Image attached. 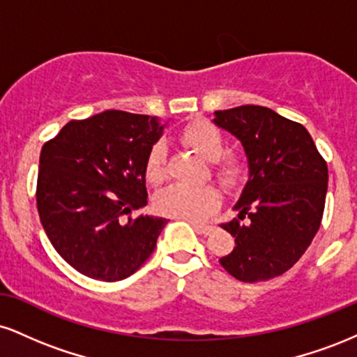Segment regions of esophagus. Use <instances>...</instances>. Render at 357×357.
Here are the masks:
<instances>
[{"label":"esophagus","instance_id":"obj_1","mask_svg":"<svg viewBox=\"0 0 357 357\" xmlns=\"http://www.w3.org/2000/svg\"><path fill=\"white\" fill-rule=\"evenodd\" d=\"M192 228H195L196 231L199 233V235H210L213 231V227L211 225H204V223H196V221H191Z\"/></svg>","mask_w":357,"mask_h":357}]
</instances>
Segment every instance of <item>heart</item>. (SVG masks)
Masks as SVG:
<instances>
[{"label": "heart", "instance_id": "obj_1", "mask_svg": "<svg viewBox=\"0 0 357 357\" xmlns=\"http://www.w3.org/2000/svg\"><path fill=\"white\" fill-rule=\"evenodd\" d=\"M181 141L210 162L211 178L225 191L233 192L243 184L248 173L247 159L243 154L233 151L225 153L227 139L218 127L206 121L192 122L181 132ZM166 146L162 142H155L147 153L146 179L151 184H161L166 179ZM154 204L155 210L165 216L198 221L218 208L220 191L211 184L196 190L171 186L159 192Z\"/></svg>", "mask_w": 357, "mask_h": 357}]
</instances>
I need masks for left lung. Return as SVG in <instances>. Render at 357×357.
Wrapping results in <instances>:
<instances>
[{
  "instance_id": "obj_1",
  "label": "left lung",
  "mask_w": 357,
  "mask_h": 357,
  "mask_svg": "<svg viewBox=\"0 0 357 357\" xmlns=\"http://www.w3.org/2000/svg\"><path fill=\"white\" fill-rule=\"evenodd\" d=\"M215 124L238 137L250 179L235 210L220 227L236 247L220 258L240 282H261L292 268L321 227L327 162L307 129L261 105L216 110Z\"/></svg>"
}]
</instances>
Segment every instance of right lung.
<instances>
[{
	"label": "right lung",
	"mask_w": 357,
	"mask_h": 357,
	"mask_svg": "<svg viewBox=\"0 0 357 357\" xmlns=\"http://www.w3.org/2000/svg\"><path fill=\"white\" fill-rule=\"evenodd\" d=\"M162 126L105 110L70 121L40 154L36 208L48 240L77 272L102 282L132 275L154 252L166 218L147 204L146 158Z\"/></svg>",
	"instance_id": "obj_1"
}]
</instances>
